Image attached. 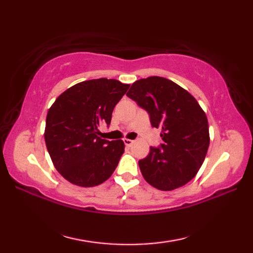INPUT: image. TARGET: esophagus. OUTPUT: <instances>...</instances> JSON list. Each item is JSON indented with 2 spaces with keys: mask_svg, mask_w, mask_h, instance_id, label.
<instances>
[{
  "mask_svg": "<svg viewBox=\"0 0 253 253\" xmlns=\"http://www.w3.org/2000/svg\"><path fill=\"white\" fill-rule=\"evenodd\" d=\"M133 142H135V141L130 140V139H124V143H125V146H127V147H131Z\"/></svg>",
  "mask_w": 253,
  "mask_h": 253,
  "instance_id": "esophagus-1",
  "label": "esophagus"
}]
</instances>
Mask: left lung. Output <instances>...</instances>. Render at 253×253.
<instances>
[{
	"mask_svg": "<svg viewBox=\"0 0 253 253\" xmlns=\"http://www.w3.org/2000/svg\"><path fill=\"white\" fill-rule=\"evenodd\" d=\"M127 96L149 113L164 141L150 147L148 157L139 161L144 179L163 191L186 185L201 168L209 149L206 113L187 90L159 76L137 80Z\"/></svg>",
	"mask_w": 253,
	"mask_h": 253,
	"instance_id": "8db88e82",
	"label": "left lung"
}]
</instances>
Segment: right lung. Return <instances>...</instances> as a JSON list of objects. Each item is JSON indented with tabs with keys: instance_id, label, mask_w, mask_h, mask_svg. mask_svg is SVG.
<instances>
[{
	"instance_id": "right-lung-1",
	"label": "right lung",
	"mask_w": 253,
	"mask_h": 253,
	"mask_svg": "<svg viewBox=\"0 0 253 253\" xmlns=\"http://www.w3.org/2000/svg\"><path fill=\"white\" fill-rule=\"evenodd\" d=\"M128 88L116 79L85 80L64 91L50 107L46 149L58 173L69 182L98 186L115 170L125 144L99 137V126L110 125L113 110Z\"/></svg>"
}]
</instances>
